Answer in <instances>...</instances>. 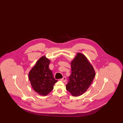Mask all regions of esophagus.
Segmentation results:
<instances>
[{
    "mask_svg": "<svg viewBox=\"0 0 123 123\" xmlns=\"http://www.w3.org/2000/svg\"><path fill=\"white\" fill-rule=\"evenodd\" d=\"M61 80L62 81H63V82L65 83V82H66V77L65 76H64L63 78H62V79H61Z\"/></svg>",
    "mask_w": 123,
    "mask_h": 123,
    "instance_id": "esophagus-1",
    "label": "esophagus"
}]
</instances>
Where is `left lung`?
<instances>
[{"instance_id": "obj_1", "label": "left lung", "mask_w": 123, "mask_h": 123, "mask_svg": "<svg viewBox=\"0 0 123 123\" xmlns=\"http://www.w3.org/2000/svg\"><path fill=\"white\" fill-rule=\"evenodd\" d=\"M72 74L66 85L67 90L74 96H79L89 88L95 76V70L86 56L77 53L71 62Z\"/></svg>"}]
</instances>
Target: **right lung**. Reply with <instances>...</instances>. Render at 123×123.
I'll return each mask as SVG.
<instances>
[{
    "label": "right lung",
    "mask_w": 123,
    "mask_h": 123,
    "mask_svg": "<svg viewBox=\"0 0 123 123\" xmlns=\"http://www.w3.org/2000/svg\"><path fill=\"white\" fill-rule=\"evenodd\" d=\"M50 61L44 55L40 57L29 73V79L33 90L41 96L47 95L58 81L49 68Z\"/></svg>",
    "instance_id": "obj_1"
}]
</instances>
